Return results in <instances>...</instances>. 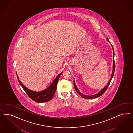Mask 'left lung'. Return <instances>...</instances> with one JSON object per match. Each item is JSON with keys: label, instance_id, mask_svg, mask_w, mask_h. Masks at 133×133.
<instances>
[{"label": "left lung", "instance_id": "left-lung-1", "mask_svg": "<svg viewBox=\"0 0 133 133\" xmlns=\"http://www.w3.org/2000/svg\"><path fill=\"white\" fill-rule=\"evenodd\" d=\"M107 41H108L110 42L109 41V39H108V38H107ZM112 46V48L113 52H114V55H113L114 58H113V66H112V74H111V77L110 78V79H109V82L108 83V84H107V85H105V87H104L103 89H101V90H100V91L98 93H97V94H95V95H90V96H89V95H86L83 94L82 93H81V92L79 91V90H78V87H77L76 86V84L75 82V80H74V87H75V90H76V91H77V92L78 93V94H79L82 97H83V98H85V99H91L96 98H97V97H100V96H101L103 94H104V93H105V91H106V90L107 89L108 87H109V85H110V82H111V81L112 78H113V76H114V75L115 71V59H114V57H115V52H114V48H113L112 46Z\"/></svg>", "mask_w": 133, "mask_h": 133}]
</instances>
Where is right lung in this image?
<instances>
[{
    "label": "right lung",
    "mask_w": 133,
    "mask_h": 133,
    "mask_svg": "<svg viewBox=\"0 0 133 133\" xmlns=\"http://www.w3.org/2000/svg\"><path fill=\"white\" fill-rule=\"evenodd\" d=\"M63 72L57 76V77L55 78V79L54 80V81L49 87L39 92L33 91L25 87L19 79L17 75V76L20 85L23 87V90L26 93L28 96L33 101L37 103H44L50 101L53 98V97L54 96L56 90V87L58 79L59 78L60 75Z\"/></svg>",
    "instance_id": "add662e5"
}]
</instances>
